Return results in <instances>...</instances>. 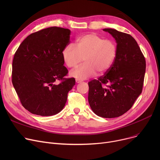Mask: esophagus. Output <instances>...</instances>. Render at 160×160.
<instances>
[{
	"label": "esophagus",
	"instance_id": "34e87169",
	"mask_svg": "<svg viewBox=\"0 0 160 160\" xmlns=\"http://www.w3.org/2000/svg\"><path fill=\"white\" fill-rule=\"evenodd\" d=\"M82 82V80H80V79H78V78H76V82L77 83H80Z\"/></svg>",
	"mask_w": 160,
	"mask_h": 160
}]
</instances>
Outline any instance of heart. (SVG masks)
Instances as JSON below:
<instances>
[{"mask_svg":"<svg viewBox=\"0 0 160 160\" xmlns=\"http://www.w3.org/2000/svg\"><path fill=\"white\" fill-rule=\"evenodd\" d=\"M72 45L65 46L62 52L65 65L71 69L77 67L82 62L85 63L71 72L72 77L84 80L97 72L102 74L110 69L117 55V45L111 39H104L95 33L82 36Z\"/></svg>","mask_w":160,"mask_h":160,"instance_id":"1","label":"heart"}]
</instances>
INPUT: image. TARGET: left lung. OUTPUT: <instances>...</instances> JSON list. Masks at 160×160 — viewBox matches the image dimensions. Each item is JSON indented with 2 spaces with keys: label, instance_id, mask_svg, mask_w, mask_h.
Returning a JSON list of instances; mask_svg holds the SVG:
<instances>
[{
  "label": "left lung",
  "instance_id": "obj_1",
  "mask_svg": "<svg viewBox=\"0 0 160 160\" xmlns=\"http://www.w3.org/2000/svg\"><path fill=\"white\" fill-rule=\"evenodd\" d=\"M103 30L115 39L117 55L110 69L88 82V101L98 116L114 118L128 112L141 93L146 61L131 35L112 28Z\"/></svg>",
  "mask_w": 160,
  "mask_h": 160
}]
</instances>
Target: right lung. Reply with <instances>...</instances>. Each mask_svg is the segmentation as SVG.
Wrapping results in <instances>:
<instances>
[{
	"instance_id": "right-lung-1",
	"label": "right lung",
	"mask_w": 160,
	"mask_h": 160,
	"mask_svg": "<svg viewBox=\"0 0 160 160\" xmlns=\"http://www.w3.org/2000/svg\"><path fill=\"white\" fill-rule=\"evenodd\" d=\"M71 31L57 27L32 33L17 50L12 81L22 106L33 114L50 116L62 111L75 84L65 78L62 52L70 43Z\"/></svg>"
}]
</instances>
